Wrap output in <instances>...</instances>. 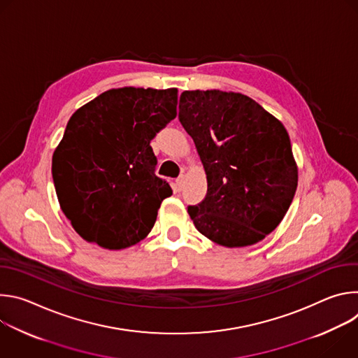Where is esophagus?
Segmentation results:
<instances>
[{"label":"esophagus","mask_w":358,"mask_h":358,"mask_svg":"<svg viewBox=\"0 0 358 358\" xmlns=\"http://www.w3.org/2000/svg\"><path fill=\"white\" fill-rule=\"evenodd\" d=\"M184 181H185V176H184V174H181V176L177 178V184H178V187H180V188H182Z\"/></svg>","instance_id":"1"}]
</instances>
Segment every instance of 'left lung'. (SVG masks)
<instances>
[{
    "mask_svg": "<svg viewBox=\"0 0 358 358\" xmlns=\"http://www.w3.org/2000/svg\"><path fill=\"white\" fill-rule=\"evenodd\" d=\"M178 119L207 174V195L188 207L195 228L225 248L261 242L286 215L297 164L279 119L246 94L184 90Z\"/></svg>",
    "mask_w": 358,
    "mask_h": 358,
    "instance_id": "left-lung-1",
    "label": "left lung"
}]
</instances>
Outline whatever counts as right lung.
Listing matches in <instances>:
<instances>
[{"label":"right lung","mask_w":358,"mask_h":358,"mask_svg":"<svg viewBox=\"0 0 358 358\" xmlns=\"http://www.w3.org/2000/svg\"><path fill=\"white\" fill-rule=\"evenodd\" d=\"M178 90L119 87L79 108L52 156L61 210L87 242L119 250L155 227L171 187L150 145L177 116Z\"/></svg>","instance_id":"obj_1"}]
</instances>
